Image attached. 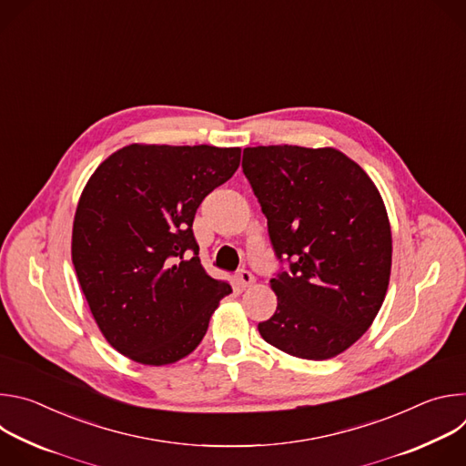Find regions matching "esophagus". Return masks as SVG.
<instances>
[{
	"instance_id": "obj_1",
	"label": "esophagus",
	"mask_w": 466,
	"mask_h": 466,
	"mask_svg": "<svg viewBox=\"0 0 466 466\" xmlns=\"http://www.w3.org/2000/svg\"><path fill=\"white\" fill-rule=\"evenodd\" d=\"M236 279H238L241 288H250L254 284V275L250 271H247V269H239L236 273Z\"/></svg>"
}]
</instances>
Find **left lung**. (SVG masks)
Here are the masks:
<instances>
[{
    "instance_id": "1",
    "label": "left lung",
    "mask_w": 466,
    "mask_h": 466,
    "mask_svg": "<svg viewBox=\"0 0 466 466\" xmlns=\"http://www.w3.org/2000/svg\"><path fill=\"white\" fill-rule=\"evenodd\" d=\"M243 173L268 218L280 269L261 338L302 360L352 347L378 315L390 277L392 239L369 175L338 149H243Z\"/></svg>"
}]
</instances>
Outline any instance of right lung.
Returning a JSON list of instances; mask_svg holds the SVG:
<instances>
[{
	"label": "right lung",
	"instance_id": "obj_1",
	"mask_svg": "<svg viewBox=\"0 0 466 466\" xmlns=\"http://www.w3.org/2000/svg\"><path fill=\"white\" fill-rule=\"evenodd\" d=\"M239 158V147L132 144L85 186L74 268L105 339L132 361L167 365L191 354L232 293L203 269L191 227Z\"/></svg>",
	"mask_w": 466,
	"mask_h": 466
}]
</instances>
